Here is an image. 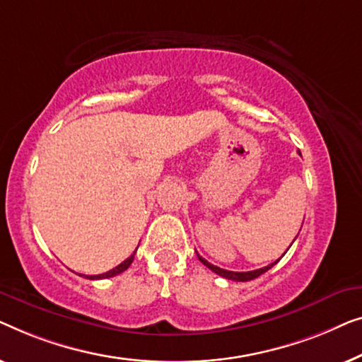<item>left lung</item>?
Listing matches in <instances>:
<instances>
[{"instance_id": "8db88e82", "label": "left lung", "mask_w": 362, "mask_h": 362, "mask_svg": "<svg viewBox=\"0 0 362 362\" xmlns=\"http://www.w3.org/2000/svg\"><path fill=\"white\" fill-rule=\"evenodd\" d=\"M290 246H292V244H290ZM198 259H200L203 266H206L208 269H210V271H213L215 274H218V276H221V277L228 279V281H234V282H247V281H252V279H256V277H259V276H262L264 272H267L269 269L274 267V266H276V264L279 262V259H277L276 262L269 264V266L262 267V269H256V271H247V272H233V271H226V269H220V267L213 266L211 262H208L206 259H203L202 256H198Z\"/></svg>"}]
</instances>
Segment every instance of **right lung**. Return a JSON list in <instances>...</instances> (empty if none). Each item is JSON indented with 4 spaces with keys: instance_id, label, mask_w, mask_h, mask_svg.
<instances>
[{
    "instance_id": "obj_1",
    "label": "right lung",
    "mask_w": 362,
    "mask_h": 362,
    "mask_svg": "<svg viewBox=\"0 0 362 362\" xmlns=\"http://www.w3.org/2000/svg\"><path fill=\"white\" fill-rule=\"evenodd\" d=\"M134 254H136V251L131 254V256L126 259V261H123L119 264V266H116L115 269H111V271H108V272H105V274H98V276H83V277H86V279H90V281H98V279H108V277H115V276H118V274H121V272H124L126 269H128L131 264H132V261H134Z\"/></svg>"
}]
</instances>
